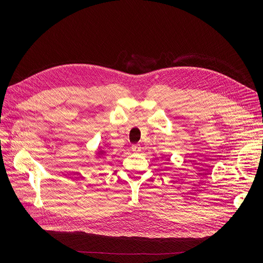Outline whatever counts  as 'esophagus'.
<instances>
[{
	"instance_id": "obj_1",
	"label": "esophagus",
	"mask_w": 263,
	"mask_h": 263,
	"mask_svg": "<svg viewBox=\"0 0 263 263\" xmlns=\"http://www.w3.org/2000/svg\"><path fill=\"white\" fill-rule=\"evenodd\" d=\"M131 148H132V151H133V152H135V153H138V152H140V144H138V143L132 144Z\"/></svg>"
}]
</instances>
